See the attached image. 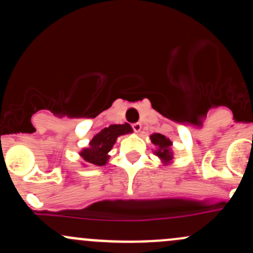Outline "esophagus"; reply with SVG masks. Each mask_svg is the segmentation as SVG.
<instances>
[{
	"mask_svg": "<svg viewBox=\"0 0 253 253\" xmlns=\"http://www.w3.org/2000/svg\"><path fill=\"white\" fill-rule=\"evenodd\" d=\"M133 129H134L135 133H139L141 131V124L139 122H137V124H133Z\"/></svg>",
	"mask_w": 253,
	"mask_h": 253,
	"instance_id": "esophagus-1",
	"label": "esophagus"
}]
</instances>
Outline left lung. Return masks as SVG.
Returning <instances> with one entry per match:
<instances>
[{
    "mask_svg": "<svg viewBox=\"0 0 253 253\" xmlns=\"http://www.w3.org/2000/svg\"><path fill=\"white\" fill-rule=\"evenodd\" d=\"M150 140L156 146V150H154V154L160 158L163 165L169 166L174 163V151L171 148L173 141L166 135L160 134V133H152L150 135Z\"/></svg>",
    "mask_w": 253,
    "mask_h": 253,
    "instance_id": "1",
    "label": "left lung"
}]
</instances>
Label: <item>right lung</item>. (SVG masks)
I'll use <instances>...</instances> for the list:
<instances>
[{
  "mask_svg": "<svg viewBox=\"0 0 253 253\" xmlns=\"http://www.w3.org/2000/svg\"><path fill=\"white\" fill-rule=\"evenodd\" d=\"M132 132V127L128 124L110 125L109 127H105L93 135L87 148H83L79 151V156L83 161L82 166H105L110 158V150L113 149L118 138Z\"/></svg>",
  "mask_w": 253,
  "mask_h": 253,
  "instance_id": "right-lung-1",
  "label": "right lung"
}]
</instances>
